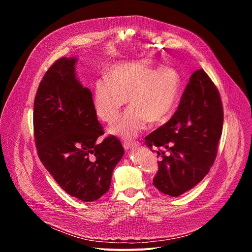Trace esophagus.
Listing matches in <instances>:
<instances>
[{"label": "esophagus", "mask_w": 252, "mask_h": 252, "mask_svg": "<svg viewBox=\"0 0 252 252\" xmlns=\"http://www.w3.org/2000/svg\"><path fill=\"white\" fill-rule=\"evenodd\" d=\"M123 146L126 150H128V149H131V148L140 146V143L139 142H131V143L130 142H124Z\"/></svg>", "instance_id": "esophagus-1"}]
</instances>
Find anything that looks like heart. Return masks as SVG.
Returning a JSON list of instances; mask_svg holds the SVG:
<instances>
[{"label": "heart", "instance_id": "b5f03b06", "mask_svg": "<svg viewBox=\"0 0 252 252\" xmlns=\"http://www.w3.org/2000/svg\"><path fill=\"white\" fill-rule=\"evenodd\" d=\"M106 80L94 87L93 106L97 118L112 124L126 103L129 107L109 132L132 139L147 122L159 123L172 110L181 85L179 72L170 67L155 68L148 62L122 63L111 67Z\"/></svg>", "mask_w": 252, "mask_h": 252}]
</instances>
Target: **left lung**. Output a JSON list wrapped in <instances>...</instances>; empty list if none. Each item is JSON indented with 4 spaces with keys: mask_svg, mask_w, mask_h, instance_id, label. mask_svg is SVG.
<instances>
[{
    "mask_svg": "<svg viewBox=\"0 0 252 252\" xmlns=\"http://www.w3.org/2000/svg\"><path fill=\"white\" fill-rule=\"evenodd\" d=\"M224 112L219 90L203 69L194 71L183 93L178 110L166 124L145 138L162 156L154 185L158 191L179 196L205 178L218 154Z\"/></svg>",
    "mask_w": 252,
    "mask_h": 252,
    "instance_id": "8db88e82",
    "label": "left lung"
}]
</instances>
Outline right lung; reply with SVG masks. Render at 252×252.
<instances>
[{
    "mask_svg": "<svg viewBox=\"0 0 252 252\" xmlns=\"http://www.w3.org/2000/svg\"><path fill=\"white\" fill-rule=\"evenodd\" d=\"M77 58L58 60L36 91L33 130L37 155L58 184L73 197L94 202L109 190L124 148L104 133L93 106V94L75 74Z\"/></svg>",
    "mask_w": 252,
    "mask_h": 252,
    "instance_id": "1",
    "label": "right lung"
}]
</instances>
